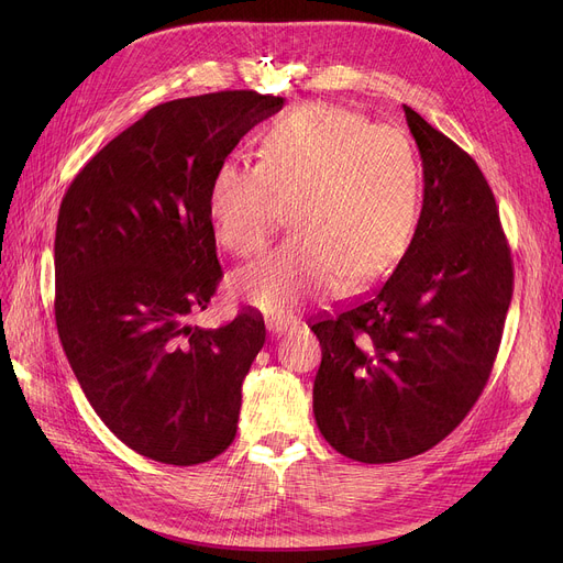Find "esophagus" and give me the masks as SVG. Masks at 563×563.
Listing matches in <instances>:
<instances>
[{"instance_id":"esophagus-1","label":"esophagus","mask_w":563,"mask_h":563,"mask_svg":"<svg viewBox=\"0 0 563 563\" xmlns=\"http://www.w3.org/2000/svg\"><path fill=\"white\" fill-rule=\"evenodd\" d=\"M266 329H269V333L272 335H283V333H287V329H289V323L287 321H269L266 323Z\"/></svg>"}]
</instances>
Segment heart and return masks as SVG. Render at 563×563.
<instances>
[{
    "instance_id": "b5f03b06",
    "label": "heart",
    "mask_w": 563,
    "mask_h": 563,
    "mask_svg": "<svg viewBox=\"0 0 563 563\" xmlns=\"http://www.w3.org/2000/svg\"><path fill=\"white\" fill-rule=\"evenodd\" d=\"M422 166L406 134L338 104H306L266 130L260 162L225 159L210 185L217 240L234 255L269 244L294 207L297 234L236 274V297L264 314L363 287L410 244Z\"/></svg>"
}]
</instances>
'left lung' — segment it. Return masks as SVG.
Segmentation results:
<instances>
[{"instance_id": "1", "label": "left lung", "mask_w": 563, "mask_h": 563, "mask_svg": "<svg viewBox=\"0 0 563 563\" xmlns=\"http://www.w3.org/2000/svg\"><path fill=\"white\" fill-rule=\"evenodd\" d=\"M424 170L416 234L367 299L319 317L312 410L361 463L418 456L482 397L514 294V260L477 162L404 104Z\"/></svg>"}]
</instances>
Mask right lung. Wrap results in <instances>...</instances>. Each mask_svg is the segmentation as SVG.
Instances as JSON below:
<instances>
[{"instance_id": "obj_1", "label": "right lung", "mask_w": 563, "mask_h": 563, "mask_svg": "<svg viewBox=\"0 0 563 563\" xmlns=\"http://www.w3.org/2000/svg\"><path fill=\"white\" fill-rule=\"evenodd\" d=\"M283 98L170 100L88 159L58 207L54 317L79 386L111 433L168 465L230 448L264 319L191 327L223 278L210 217L214 170Z\"/></svg>"}]
</instances>
